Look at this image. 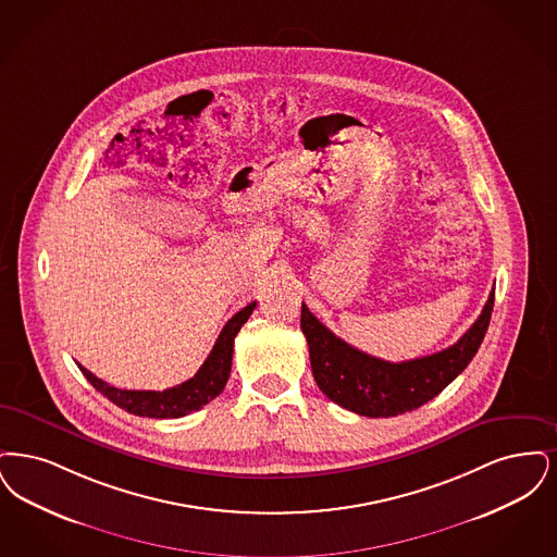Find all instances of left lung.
Wrapping results in <instances>:
<instances>
[{
    "mask_svg": "<svg viewBox=\"0 0 557 557\" xmlns=\"http://www.w3.org/2000/svg\"><path fill=\"white\" fill-rule=\"evenodd\" d=\"M495 290L476 322L451 347L408 362H385L335 337L306 304L301 331L310 347L312 374L320 391L345 410L368 418H391L436 397L472 362L488 329Z\"/></svg>",
    "mask_w": 557,
    "mask_h": 557,
    "instance_id": "left-lung-1",
    "label": "left lung"
}]
</instances>
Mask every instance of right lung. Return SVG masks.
<instances>
[{"instance_id": "right-lung-1", "label": "right lung", "mask_w": 557, "mask_h": 557, "mask_svg": "<svg viewBox=\"0 0 557 557\" xmlns=\"http://www.w3.org/2000/svg\"><path fill=\"white\" fill-rule=\"evenodd\" d=\"M253 310H256V301H251L249 306H245L233 315L220 331L210 356L206 358V362L201 363L197 374L176 387L164 388V391H126V388L108 385L81 363L78 368L85 374V379L103 397H108L112 404H116L128 413L144 416V418H160V420L181 418L191 411L201 410L206 404H210L222 393V388L226 387V381L231 374V362H233L235 337Z\"/></svg>"}]
</instances>
